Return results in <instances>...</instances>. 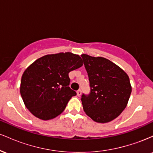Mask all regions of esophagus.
Instances as JSON below:
<instances>
[{"label": "esophagus", "instance_id": "esophagus-1", "mask_svg": "<svg viewBox=\"0 0 153 153\" xmlns=\"http://www.w3.org/2000/svg\"><path fill=\"white\" fill-rule=\"evenodd\" d=\"M77 95H78V96H80V95H81V91L80 90L77 91Z\"/></svg>", "mask_w": 153, "mask_h": 153}]
</instances>
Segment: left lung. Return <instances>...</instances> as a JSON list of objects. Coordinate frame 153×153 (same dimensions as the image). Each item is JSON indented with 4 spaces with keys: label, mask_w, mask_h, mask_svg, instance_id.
<instances>
[{
    "label": "left lung",
    "mask_w": 153,
    "mask_h": 153,
    "mask_svg": "<svg viewBox=\"0 0 153 153\" xmlns=\"http://www.w3.org/2000/svg\"><path fill=\"white\" fill-rule=\"evenodd\" d=\"M88 73L90 94H82L84 111L94 122L107 123L127 106L131 92L129 76L121 68L102 57L81 54Z\"/></svg>",
    "instance_id": "obj_1"
}]
</instances>
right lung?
Segmentation results:
<instances>
[{"instance_id":"obj_1","label":"right lung","mask_w":153,"mask_h":153,"mask_svg":"<svg viewBox=\"0 0 153 153\" xmlns=\"http://www.w3.org/2000/svg\"><path fill=\"white\" fill-rule=\"evenodd\" d=\"M82 65L71 52L47 54L35 60L23 73L20 93L26 108L42 120L55 118L76 92L70 88L68 73Z\"/></svg>"}]
</instances>
